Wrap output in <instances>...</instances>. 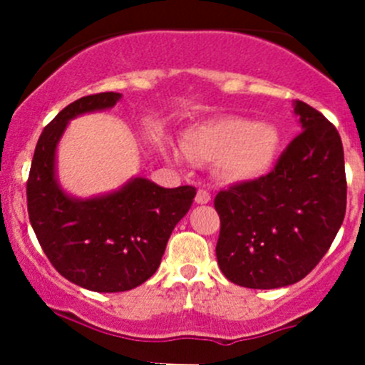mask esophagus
Segmentation results:
<instances>
[{"instance_id": "1", "label": "esophagus", "mask_w": 365, "mask_h": 365, "mask_svg": "<svg viewBox=\"0 0 365 365\" xmlns=\"http://www.w3.org/2000/svg\"><path fill=\"white\" fill-rule=\"evenodd\" d=\"M210 200H212V197H210L208 190H205V189L197 190V194H196V203H197V205H206V203H210Z\"/></svg>"}]
</instances>
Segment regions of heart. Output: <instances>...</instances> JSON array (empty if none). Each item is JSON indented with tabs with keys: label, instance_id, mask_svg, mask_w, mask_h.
Here are the masks:
<instances>
[{
	"label": "heart",
	"instance_id": "b5f03b06",
	"mask_svg": "<svg viewBox=\"0 0 365 365\" xmlns=\"http://www.w3.org/2000/svg\"><path fill=\"white\" fill-rule=\"evenodd\" d=\"M282 135L275 123L242 116H217L187 128L180 148L192 162L219 160V173L231 182L259 178L274 165Z\"/></svg>",
	"mask_w": 365,
	"mask_h": 365
}]
</instances>
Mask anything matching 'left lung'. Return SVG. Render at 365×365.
<instances>
[{
	"instance_id": "obj_1",
	"label": "left lung",
	"mask_w": 365,
	"mask_h": 365,
	"mask_svg": "<svg viewBox=\"0 0 365 365\" xmlns=\"http://www.w3.org/2000/svg\"><path fill=\"white\" fill-rule=\"evenodd\" d=\"M302 132L274 171L215 196L217 261L231 282L275 289L302 281L332 245L346 213L339 132L305 102H293Z\"/></svg>"
}]
</instances>
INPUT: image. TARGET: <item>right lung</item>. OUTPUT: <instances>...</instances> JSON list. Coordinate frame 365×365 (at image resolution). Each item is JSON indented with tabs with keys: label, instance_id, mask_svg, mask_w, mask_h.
Wrapping results in <instances>:
<instances>
[{
	"label": "right lung",
	"instance_id": "1",
	"mask_svg": "<svg viewBox=\"0 0 365 365\" xmlns=\"http://www.w3.org/2000/svg\"><path fill=\"white\" fill-rule=\"evenodd\" d=\"M120 98L113 91L88 95L58 113L40 134L26 189L29 222L53 267L98 293L128 292L148 281L196 196L190 185L164 189L143 176L91 197L70 196L61 187L56 150L68 121L111 109Z\"/></svg>",
	"mask_w": 365,
	"mask_h": 365
}]
</instances>
